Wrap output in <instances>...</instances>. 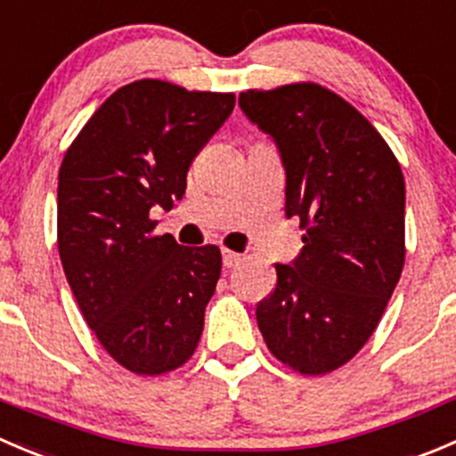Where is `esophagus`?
Wrapping results in <instances>:
<instances>
[{
  "instance_id": "34e87169",
  "label": "esophagus",
  "mask_w": 456,
  "mask_h": 456,
  "mask_svg": "<svg viewBox=\"0 0 456 456\" xmlns=\"http://www.w3.org/2000/svg\"><path fill=\"white\" fill-rule=\"evenodd\" d=\"M240 258H242V256L236 254V251L223 249V265H224V267H236V265L240 263Z\"/></svg>"
}]
</instances>
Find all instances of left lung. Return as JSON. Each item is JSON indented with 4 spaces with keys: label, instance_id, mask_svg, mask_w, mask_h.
I'll list each match as a JSON object with an SVG mask.
<instances>
[{
    "label": "left lung",
    "instance_id": "8db88e82",
    "mask_svg": "<svg viewBox=\"0 0 456 456\" xmlns=\"http://www.w3.org/2000/svg\"><path fill=\"white\" fill-rule=\"evenodd\" d=\"M238 104L276 140L285 216L305 229L298 258L276 265L256 307L260 334L294 372H334L368 343L403 272L401 165L368 118L321 84L249 88Z\"/></svg>",
    "mask_w": 456,
    "mask_h": 456
}]
</instances>
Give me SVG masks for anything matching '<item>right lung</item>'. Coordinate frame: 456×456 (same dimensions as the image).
Here are the masks:
<instances>
[{
  "label": "right lung",
  "mask_w": 456,
  "mask_h": 456,
  "mask_svg": "<svg viewBox=\"0 0 456 456\" xmlns=\"http://www.w3.org/2000/svg\"><path fill=\"white\" fill-rule=\"evenodd\" d=\"M233 93L165 79L118 88L66 149L57 184V249L75 300L116 363L140 377L183 368L196 352L223 256L158 236L193 158L223 126Z\"/></svg>",
  "instance_id": "obj_1"
}]
</instances>
